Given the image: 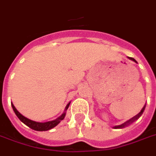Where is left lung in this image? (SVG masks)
Listing matches in <instances>:
<instances>
[{"label":"left lung","mask_w":156,"mask_h":156,"mask_svg":"<svg viewBox=\"0 0 156 156\" xmlns=\"http://www.w3.org/2000/svg\"><path fill=\"white\" fill-rule=\"evenodd\" d=\"M128 59H129V60H131V61H134V62H136V63H137V61H136V60L134 59V58L128 57ZM145 105H144V107L142 108V110H141V111H140V112L139 114L136 115V116L132 117L131 119H129V120H127V121H126V122H125V123H124V124H122V125L114 126L113 128H114V129H122V128H124V127H126V126H129V125H130V124H132L133 122H135V121H136V120H138L139 118L141 116V115L143 114V112H144V111H145Z\"/></svg>","instance_id":"8db88e82"}]
</instances>
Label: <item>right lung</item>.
<instances>
[{"mask_svg":"<svg viewBox=\"0 0 156 156\" xmlns=\"http://www.w3.org/2000/svg\"><path fill=\"white\" fill-rule=\"evenodd\" d=\"M70 102H69L68 104L66 105V106L65 108V111L62 113V115H61L60 116L56 118L55 120H51V121H47V122H36V121H34V120H31L30 119H28L27 117H25L24 115L20 114V112L16 109V107L14 106V105L11 103V106H12V109L14 111L15 114L16 115V116L19 118V120L24 123L26 126H27L28 127H30V129H34V130H37V131H45V130H49V129L54 128L55 126H57L58 124L61 122V120H64L65 116H66V111L69 105H70Z\"/></svg>","mask_w":156,"mask_h":156,"instance_id":"add662e5","label":"right lung"}]
</instances>
